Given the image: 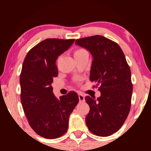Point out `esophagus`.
<instances>
[{"instance_id": "34e87169", "label": "esophagus", "mask_w": 151, "mask_h": 151, "mask_svg": "<svg viewBox=\"0 0 151 151\" xmlns=\"http://www.w3.org/2000/svg\"><path fill=\"white\" fill-rule=\"evenodd\" d=\"M79 102H83L85 101V98H84V96L81 93H79Z\"/></svg>"}]
</instances>
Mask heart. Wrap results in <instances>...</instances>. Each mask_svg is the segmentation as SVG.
I'll use <instances>...</instances> for the list:
<instances>
[{
  "label": "heart",
  "instance_id": "b5f03b06",
  "mask_svg": "<svg viewBox=\"0 0 151 151\" xmlns=\"http://www.w3.org/2000/svg\"><path fill=\"white\" fill-rule=\"evenodd\" d=\"M83 51H84V50H81V49L77 50H76L75 52H74V55H78V54H79V53L81 52H83Z\"/></svg>",
  "mask_w": 151,
  "mask_h": 151
}]
</instances>
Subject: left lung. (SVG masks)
Listing matches in <instances>:
<instances>
[{
	"label": "left lung",
	"mask_w": 151,
	"mask_h": 151,
	"mask_svg": "<svg viewBox=\"0 0 151 151\" xmlns=\"http://www.w3.org/2000/svg\"><path fill=\"white\" fill-rule=\"evenodd\" d=\"M75 44L90 52L93 58L90 80L100 84L99 97H85L90 107L86 124L96 136H111L121 129L131 109L130 67L119 45L104 36L81 38Z\"/></svg>",
	"instance_id": "obj_1"
}]
</instances>
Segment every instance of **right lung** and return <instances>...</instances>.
I'll list each match as a JSON object with an SVG mask.
<instances>
[{"label":"right lung","instance_id":"1","mask_svg":"<svg viewBox=\"0 0 151 151\" xmlns=\"http://www.w3.org/2000/svg\"><path fill=\"white\" fill-rule=\"evenodd\" d=\"M74 40H45L28 52L22 64L20 77L22 109L35 132L48 139L67 132L69 117L79 102L74 91L57 98L52 86L53 78L58 75L57 59Z\"/></svg>","mask_w":151,"mask_h":151}]
</instances>
